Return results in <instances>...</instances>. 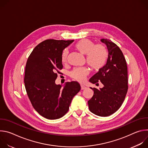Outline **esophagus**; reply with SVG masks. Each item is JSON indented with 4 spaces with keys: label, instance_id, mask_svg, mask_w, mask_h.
I'll use <instances>...</instances> for the list:
<instances>
[{
    "label": "esophagus",
    "instance_id": "1",
    "mask_svg": "<svg viewBox=\"0 0 148 148\" xmlns=\"http://www.w3.org/2000/svg\"><path fill=\"white\" fill-rule=\"evenodd\" d=\"M81 90H85L87 88V87L86 86H84L83 85H81Z\"/></svg>",
    "mask_w": 148,
    "mask_h": 148
}]
</instances>
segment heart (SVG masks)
<instances>
[{"instance_id": "1", "label": "heart", "mask_w": 148, "mask_h": 148, "mask_svg": "<svg viewBox=\"0 0 148 148\" xmlns=\"http://www.w3.org/2000/svg\"><path fill=\"white\" fill-rule=\"evenodd\" d=\"M75 48L81 54L86 55V60L88 64L94 70H98L104 66L107 62L108 53L107 49L101 44L95 45L91 40L84 38L79 40L75 45ZM69 51L65 50L62 54V61L66 62L68 58ZM89 73L87 68H77L71 73V76L73 78L83 81L86 76Z\"/></svg>"}]
</instances>
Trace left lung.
<instances>
[{"label": "left lung", "instance_id": "1", "mask_svg": "<svg viewBox=\"0 0 148 148\" xmlns=\"http://www.w3.org/2000/svg\"><path fill=\"white\" fill-rule=\"evenodd\" d=\"M107 46L108 57L106 64L94 75L90 81L92 84L101 81L103 87L94 91L92 97L88 101L90 111L100 116H108L115 113L122 105L128 86V69L126 61L119 47L112 41L102 38Z\"/></svg>", "mask_w": 148, "mask_h": 148}]
</instances>
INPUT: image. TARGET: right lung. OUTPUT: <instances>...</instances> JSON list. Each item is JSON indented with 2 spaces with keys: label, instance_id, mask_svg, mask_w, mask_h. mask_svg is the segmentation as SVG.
Returning a JSON list of instances; mask_svg holds the SVG:
<instances>
[{
  "label": "right lung",
  "instance_id": "obj_1",
  "mask_svg": "<svg viewBox=\"0 0 148 148\" xmlns=\"http://www.w3.org/2000/svg\"><path fill=\"white\" fill-rule=\"evenodd\" d=\"M73 41L46 40L35 47L27 60L24 80L27 94L34 110L49 119L64 116L81 90L77 81L66 82L62 88L55 83L63 67L62 51Z\"/></svg>",
  "mask_w": 148,
  "mask_h": 148
}]
</instances>
